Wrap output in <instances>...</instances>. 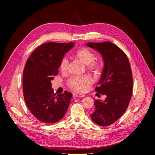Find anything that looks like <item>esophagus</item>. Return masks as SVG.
<instances>
[{
	"label": "esophagus",
	"instance_id": "obj_1",
	"mask_svg": "<svg viewBox=\"0 0 155 155\" xmlns=\"http://www.w3.org/2000/svg\"><path fill=\"white\" fill-rule=\"evenodd\" d=\"M73 96L75 97H85V95L84 94H78V93L73 94Z\"/></svg>",
	"mask_w": 155,
	"mask_h": 155
}]
</instances>
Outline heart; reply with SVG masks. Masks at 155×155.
<instances>
[{"label": "heart", "instance_id": "heart-1", "mask_svg": "<svg viewBox=\"0 0 155 155\" xmlns=\"http://www.w3.org/2000/svg\"><path fill=\"white\" fill-rule=\"evenodd\" d=\"M73 57L87 65L88 70L97 73L100 70V64L94 61L95 54L88 48H80L73 53ZM68 61L67 58H63L60 63V70L61 72L67 71ZM93 83V79L88 76L74 77L68 80V84L70 88L78 92H84L88 87Z\"/></svg>", "mask_w": 155, "mask_h": 155}]
</instances>
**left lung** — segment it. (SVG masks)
Masks as SVG:
<instances>
[{
  "label": "left lung",
  "mask_w": 155,
  "mask_h": 155,
  "mask_svg": "<svg viewBox=\"0 0 155 155\" xmlns=\"http://www.w3.org/2000/svg\"><path fill=\"white\" fill-rule=\"evenodd\" d=\"M86 45L101 53L104 68L99 86L95 91L106 98L95 99L92 120L99 126H108L114 123L126 110L133 92V76L126 54L109 41L88 43Z\"/></svg>",
  "instance_id": "left-lung-1"
}]
</instances>
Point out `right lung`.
<instances>
[{"label": "right lung", "instance_id": "obj_1", "mask_svg": "<svg viewBox=\"0 0 155 155\" xmlns=\"http://www.w3.org/2000/svg\"><path fill=\"white\" fill-rule=\"evenodd\" d=\"M73 43H47L39 46L27 60L23 72V93L27 107L36 118L55 123L66 114L71 93H54L51 81L58 75L60 63L74 46Z\"/></svg>", "mask_w": 155, "mask_h": 155}]
</instances>
